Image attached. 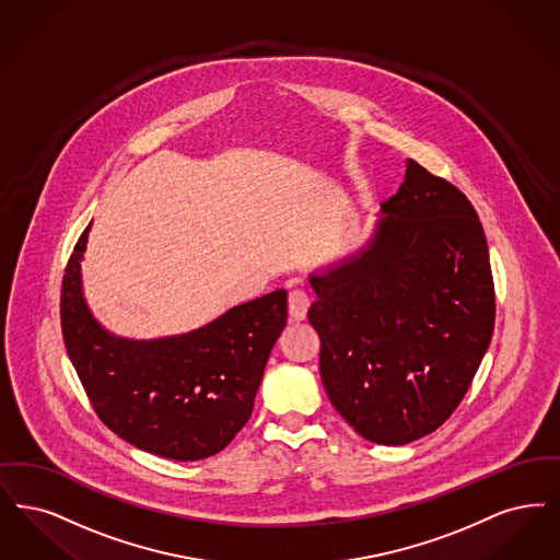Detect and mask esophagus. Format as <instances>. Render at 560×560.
I'll use <instances>...</instances> for the list:
<instances>
[{"mask_svg":"<svg viewBox=\"0 0 560 560\" xmlns=\"http://www.w3.org/2000/svg\"><path fill=\"white\" fill-rule=\"evenodd\" d=\"M311 308V300L308 295L302 290L290 291V298H288V311H290L291 320H304L306 314Z\"/></svg>","mask_w":560,"mask_h":560,"instance_id":"34e87169","label":"esophagus"}]
</instances>
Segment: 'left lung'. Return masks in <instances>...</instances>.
Masks as SVG:
<instances>
[{
  "instance_id": "obj_1",
  "label": "left lung",
  "mask_w": 560,
  "mask_h": 560,
  "mask_svg": "<svg viewBox=\"0 0 560 560\" xmlns=\"http://www.w3.org/2000/svg\"><path fill=\"white\" fill-rule=\"evenodd\" d=\"M373 240L311 275L320 380L364 440L404 446L444 425L492 341L488 240L467 196L415 160Z\"/></svg>"
}]
</instances>
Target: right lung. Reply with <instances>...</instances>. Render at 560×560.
I'll use <instances>...</instances> for the list:
<instances>
[{"instance_id": "add662e5", "label": "right lung", "mask_w": 560, "mask_h": 560, "mask_svg": "<svg viewBox=\"0 0 560 560\" xmlns=\"http://www.w3.org/2000/svg\"><path fill=\"white\" fill-rule=\"evenodd\" d=\"M90 229L68 260L60 318L68 359L93 410L118 438L164 458L200 460L221 452L252 415L270 350L288 323V291H270L183 336L116 337L83 298Z\"/></svg>"}]
</instances>
